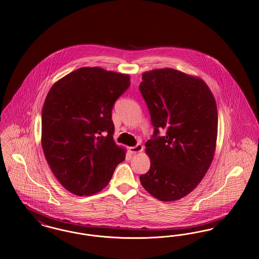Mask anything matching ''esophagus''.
I'll return each instance as SVG.
<instances>
[{
    "mask_svg": "<svg viewBox=\"0 0 259 259\" xmlns=\"http://www.w3.org/2000/svg\"><path fill=\"white\" fill-rule=\"evenodd\" d=\"M142 150H143V146H142L141 144H137V145L134 146V147H130V152H131L132 154L139 153V152H141Z\"/></svg>",
    "mask_w": 259,
    "mask_h": 259,
    "instance_id": "34e87169",
    "label": "esophagus"
}]
</instances>
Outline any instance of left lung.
Instances as JSON below:
<instances>
[{
    "mask_svg": "<svg viewBox=\"0 0 259 259\" xmlns=\"http://www.w3.org/2000/svg\"><path fill=\"white\" fill-rule=\"evenodd\" d=\"M139 90L154 125L145 143L151 165L140 182L156 199L177 201L198 186L212 162L215 99L201 78L171 68L144 72ZM160 129L166 131L164 136H157Z\"/></svg>",
    "mask_w": 259,
    "mask_h": 259,
    "instance_id": "left-lung-1",
    "label": "left lung"
}]
</instances>
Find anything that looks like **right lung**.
<instances>
[{"instance_id":"add662e5","label":"right lung","mask_w":259,"mask_h":259,"mask_svg":"<svg viewBox=\"0 0 259 259\" xmlns=\"http://www.w3.org/2000/svg\"><path fill=\"white\" fill-rule=\"evenodd\" d=\"M131 84L126 74L77 69L54 83L41 112V147L60 184L90 196L107 186L125 150L113 138L112 109Z\"/></svg>"}]
</instances>
